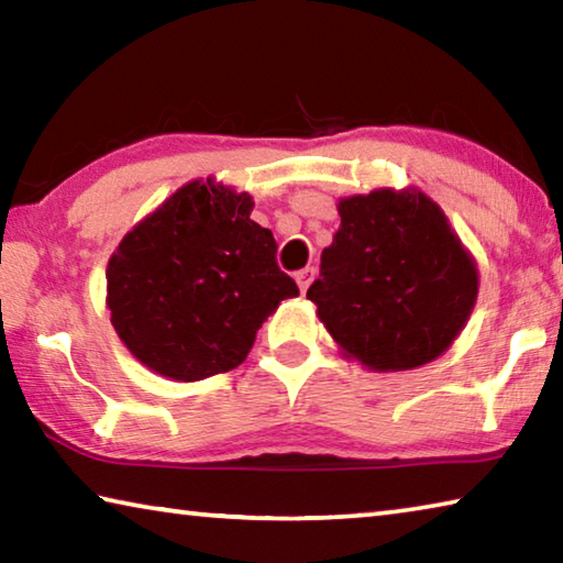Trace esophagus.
I'll return each instance as SVG.
<instances>
[{
	"mask_svg": "<svg viewBox=\"0 0 563 563\" xmlns=\"http://www.w3.org/2000/svg\"><path fill=\"white\" fill-rule=\"evenodd\" d=\"M312 278H316V268H302V271L295 273V280H298V288H300L302 292L310 288Z\"/></svg>",
	"mask_w": 563,
	"mask_h": 563,
	"instance_id": "34e87169",
	"label": "esophagus"
}]
</instances>
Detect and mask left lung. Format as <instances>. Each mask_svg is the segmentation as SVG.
I'll return each mask as SVG.
<instances>
[{
  "label": "left lung",
  "mask_w": 563,
  "mask_h": 563,
  "mask_svg": "<svg viewBox=\"0 0 563 563\" xmlns=\"http://www.w3.org/2000/svg\"><path fill=\"white\" fill-rule=\"evenodd\" d=\"M340 228L308 288L332 340L375 373L427 365L460 335L479 273L422 190L379 188L338 203Z\"/></svg>",
  "instance_id": "left-lung-1"
}]
</instances>
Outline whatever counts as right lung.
I'll return each mask as SVG.
<instances>
[{"mask_svg": "<svg viewBox=\"0 0 563 563\" xmlns=\"http://www.w3.org/2000/svg\"><path fill=\"white\" fill-rule=\"evenodd\" d=\"M251 211L247 194L190 180L123 235L107 268V305L148 369L180 383L228 373L280 300L300 292Z\"/></svg>", "mask_w": 563, "mask_h": 563, "instance_id": "1", "label": "right lung"}]
</instances>
